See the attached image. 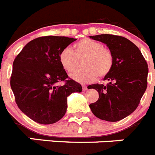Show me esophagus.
<instances>
[{"label": "esophagus", "mask_w": 155, "mask_h": 155, "mask_svg": "<svg viewBox=\"0 0 155 155\" xmlns=\"http://www.w3.org/2000/svg\"><path fill=\"white\" fill-rule=\"evenodd\" d=\"M82 88H83V91H87V87L86 85H82Z\"/></svg>", "instance_id": "1"}]
</instances>
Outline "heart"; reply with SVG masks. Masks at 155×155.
I'll return each mask as SVG.
<instances>
[{
	"label": "heart",
	"instance_id": "obj_1",
	"mask_svg": "<svg viewBox=\"0 0 155 155\" xmlns=\"http://www.w3.org/2000/svg\"><path fill=\"white\" fill-rule=\"evenodd\" d=\"M84 69L74 71L70 75L71 78L80 83H87L98 78H103L110 73L113 66V55L110 50L102 46L101 42L85 38L74 46V50L65 48L59 55L62 68L72 72L81 59Z\"/></svg>",
	"mask_w": 155,
	"mask_h": 155
}]
</instances>
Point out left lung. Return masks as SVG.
Here are the masks:
<instances>
[{"mask_svg":"<svg viewBox=\"0 0 155 155\" xmlns=\"http://www.w3.org/2000/svg\"><path fill=\"white\" fill-rule=\"evenodd\" d=\"M89 37L105 43L113 55V68L103 79L107 84L87 86L99 95L89 107L98 119L120 121L134 112L147 89V64L137 46L125 37L109 34Z\"/></svg>","mask_w":155,"mask_h":155,"instance_id":"left-lung-1","label":"left lung"}]
</instances>
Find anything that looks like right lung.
<instances>
[{"label": "right lung", "mask_w": 155, "mask_h": 155, "mask_svg": "<svg viewBox=\"0 0 155 155\" xmlns=\"http://www.w3.org/2000/svg\"><path fill=\"white\" fill-rule=\"evenodd\" d=\"M77 40L65 36L39 37L23 47L13 63L11 87L20 110L40 124H52L63 118L68 97L81 92L79 83L70 79L59 55ZM65 81L62 86L58 82Z\"/></svg>", "instance_id": "add662e5"}]
</instances>
